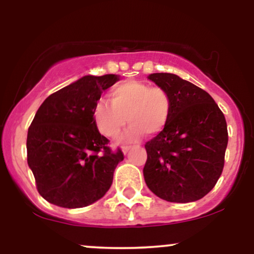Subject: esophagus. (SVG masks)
I'll list each match as a JSON object with an SVG mask.
<instances>
[{
    "instance_id": "1",
    "label": "esophagus",
    "mask_w": 254,
    "mask_h": 254,
    "mask_svg": "<svg viewBox=\"0 0 254 254\" xmlns=\"http://www.w3.org/2000/svg\"><path fill=\"white\" fill-rule=\"evenodd\" d=\"M130 149H131V147H123V149H122V150H123L124 154H127Z\"/></svg>"
}]
</instances>
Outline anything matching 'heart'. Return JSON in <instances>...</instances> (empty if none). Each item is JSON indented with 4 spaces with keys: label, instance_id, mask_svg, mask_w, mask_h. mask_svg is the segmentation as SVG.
Here are the masks:
<instances>
[{
    "label": "heart",
    "instance_id": "obj_1",
    "mask_svg": "<svg viewBox=\"0 0 254 254\" xmlns=\"http://www.w3.org/2000/svg\"><path fill=\"white\" fill-rule=\"evenodd\" d=\"M110 103L100 100L93 107V118L99 131L115 138L127 123L129 129L122 142H135L144 133L162 132L170 124L173 100L168 90L151 87L142 81L129 80L118 83L109 92Z\"/></svg>",
    "mask_w": 254,
    "mask_h": 254
}]
</instances>
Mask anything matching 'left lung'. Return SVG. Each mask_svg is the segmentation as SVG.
Returning <instances> with one entry per match:
<instances>
[{
  "mask_svg": "<svg viewBox=\"0 0 254 254\" xmlns=\"http://www.w3.org/2000/svg\"><path fill=\"white\" fill-rule=\"evenodd\" d=\"M148 78L168 90L173 113L167 127L144 145L145 184L167 202H194L212 190L223 171L226 118L209 93L178 75L155 72Z\"/></svg>",
  "mask_w": 254,
  "mask_h": 254,
  "instance_id": "8db88e82",
  "label": "left lung"
}]
</instances>
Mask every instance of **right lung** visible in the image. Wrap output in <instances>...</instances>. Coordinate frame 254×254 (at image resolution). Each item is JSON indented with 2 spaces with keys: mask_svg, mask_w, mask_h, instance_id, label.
<instances>
[{
  "mask_svg": "<svg viewBox=\"0 0 254 254\" xmlns=\"http://www.w3.org/2000/svg\"><path fill=\"white\" fill-rule=\"evenodd\" d=\"M119 77H81L49 95L38 109L27 133V162L44 199L62 208L97 202L112 185L124 154L113 151L99 132L93 107Z\"/></svg>",
  "mask_w": 254,
  "mask_h": 254,
  "instance_id": "add662e5",
  "label": "right lung"
}]
</instances>
